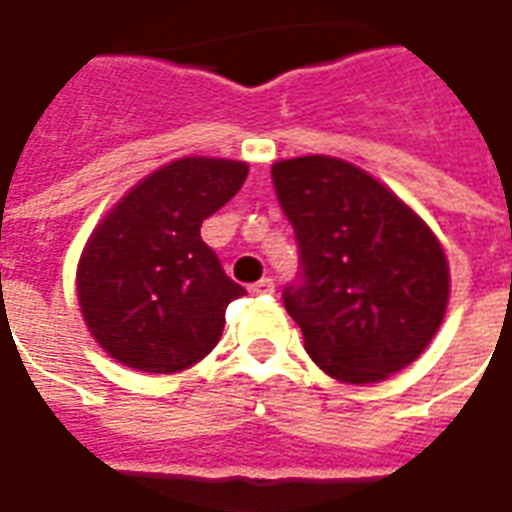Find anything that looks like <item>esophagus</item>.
Wrapping results in <instances>:
<instances>
[{
	"label": "esophagus",
	"mask_w": 512,
	"mask_h": 512,
	"mask_svg": "<svg viewBox=\"0 0 512 512\" xmlns=\"http://www.w3.org/2000/svg\"><path fill=\"white\" fill-rule=\"evenodd\" d=\"M252 296H268V293H274V279L271 277H263L260 282H255L252 288H249Z\"/></svg>",
	"instance_id": "obj_1"
}]
</instances>
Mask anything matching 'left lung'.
<instances>
[{"mask_svg":"<svg viewBox=\"0 0 512 512\" xmlns=\"http://www.w3.org/2000/svg\"><path fill=\"white\" fill-rule=\"evenodd\" d=\"M271 180L299 246L282 290L312 362L345 384H376L417 359L439 329L450 271L436 235L348 161H279Z\"/></svg>","mask_w":512,"mask_h":512,"instance_id":"obj_1","label":"left lung"}]
</instances>
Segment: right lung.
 I'll list each match as a JSON object with an SVG mask.
<instances>
[{"label":"right lung","instance_id":"add662e5","mask_svg":"<svg viewBox=\"0 0 512 512\" xmlns=\"http://www.w3.org/2000/svg\"><path fill=\"white\" fill-rule=\"evenodd\" d=\"M246 172L241 161L180 158L95 227L79 263V304L117 362L180 373L216 348L227 304L246 290L224 274L200 227L233 200Z\"/></svg>","mask_w":512,"mask_h":512}]
</instances>
